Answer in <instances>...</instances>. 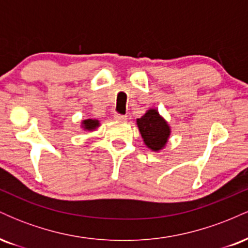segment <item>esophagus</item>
Segmentation results:
<instances>
[{
    "instance_id": "1",
    "label": "esophagus",
    "mask_w": 248,
    "mask_h": 248,
    "mask_svg": "<svg viewBox=\"0 0 248 248\" xmlns=\"http://www.w3.org/2000/svg\"><path fill=\"white\" fill-rule=\"evenodd\" d=\"M113 118H114L115 121H124L127 119V116L126 115H122V114H119V113H114Z\"/></svg>"
}]
</instances>
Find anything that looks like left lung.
I'll list each match as a JSON object with an SVG mask.
<instances>
[{
  "mask_svg": "<svg viewBox=\"0 0 248 248\" xmlns=\"http://www.w3.org/2000/svg\"><path fill=\"white\" fill-rule=\"evenodd\" d=\"M143 142L153 152L163 149L170 136V127L157 109L150 108L146 114L136 120Z\"/></svg>",
  "mask_w": 248,
  "mask_h": 248,
  "instance_id": "left-lung-1",
  "label": "left lung"
}]
</instances>
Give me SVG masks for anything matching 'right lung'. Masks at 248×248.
<instances>
[{
    "label": "right lung",
    "instance_id": "right-lung-1",
    "mask_svg": "<svg viewBox=\"0 0 248 248\" xmlns=\"http://www.w3.org/2000/svg\"><path fill=\"white\" fill-rule=\"evenodd\" d=\"M99 121L98 120H92V119H87L81 122V127L85 130H94L96 127H99Z\"/></svg>",
    "mask_w": 248,
    "mask_h": 248
}]
</instances>
